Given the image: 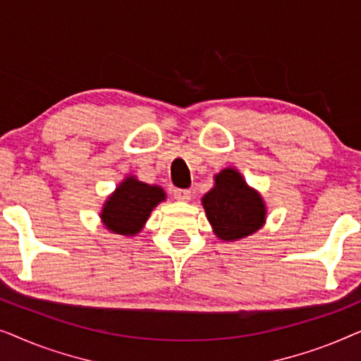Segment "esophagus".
<instances>
[{
  "label": "esophagus",
  "instance_id": "1",
  "mask_svg": "<svg viewBox=\"0 0 361 361\" xmlns=\"http://www.w3.org/2000/svg\"><path fill=\"white\" fill-rule=\"evenodd\" d=\"M174 197H176L177 200L187 202V200H190V190L189 189H176L174 190Z\"/></svg>",
  "mask_w": 361,
  "mask_h": 361
}]
</instances>
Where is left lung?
<instances>
[{"instance_id": "obj_1", "label": "left lung", "mask_w": 361, "mask_h": 361, "mask_svg": "<svg viewBox=\"0 0 361 361\" xmlns=\"http://www.w3.org/2000/svg\"><path fill=\"white\" fill-rule=\"evenodd\" d=\"M202 204L221 240L245 238L264 224L263 200L235 169H225L215 177V187L204 195Z\"/></svg>"}]
</instances>
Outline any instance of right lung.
<instances>
[{"mask_svg":"<svg viewBox=\"0 0 361 361\" xmlns=\"http://www.w3.org/2000/svg\"><path fill=\"white\" fill-rule=\"evenodd\" d=\"M164 199L161 187L128 177L106 200L102 220L108 230L118 235H135L142 228L151 210Z\"/></svg>","mask_w":361,"mask_h":361,"instance_id":"obj_1","label":"right lung"}]
</instances>
